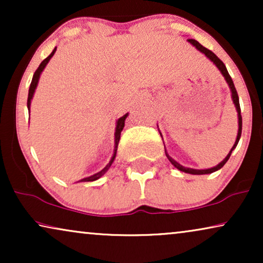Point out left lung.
Segmentation results:
<instances>
[{"instance_id":"8db88e82","label":"left lung","mask_w":263,"mask_h":263,"mask_svg":"<svg viewBox=\"0 0 263 263\" xmlns=\"http://www.w3.org/2000/svg\"><path fill=\"white\" fill-rule=\"evenodd\" d=\"M188 42H189L190 44H192L193 46H195V48H196L197 50H199L200 52H202L203 55L206 56L207 59L211 61V62H213L214 66L218 68L219 71H220L222 77H224L225 81H226V84L229 85V88H230V91H231V98H232V102H233V104H235V107H236V110H237V116H238V133H237V138H236L235 145L232 146L231 151H230L228 156L225 157V159L222 160V161H220V163H219L218 165H215V166L211 167V168H204V170H197V168L185 167V166H183V165H181V164H179V163H177V161H176L175 159H172V158H171L170 156H168V153L166 152V149H165V154H166L167 159L170 160V163H171L172 165H174V166H175L176 168H178L179 171H182V172H185V174H190V175H208V174H212V172H215V171L220 170V168H221L222 166H224V165L226 164V161L229 160L230 156H231L232 151L236 148L237 143H238L239 139H240V135H242V116H240L239 98H238V95H237L236 87H235V85H233V81H232V79H231V77H230V74H229L228 69H226L225 64L221 62V60H220V59H218V56L215 55L214 52H212L211 50H208V49L204 48V46L201 45L199 42L195 41V39H188ZM159 133H160V132H159ZM160 135H161V133H160Z\"/></svg>"}]
</instances>
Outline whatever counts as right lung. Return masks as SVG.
Segmentation results:
<instances>
[{
    "label": "right lung",
    "mask_w": 263,
    "mask_h": 263,
    "mask_svg": "<svg viewBox=\"0 0 263 263\" xmlns=\"http://www.w3.org/2000/svg\"><path fill=\"white\" fill-rule=\"evenodd\" d=\"M56 52V48L52 50V52L50 53V55L46 57V59L43 61V62L39 64L38 69L34 71L33 74V78H32V81H31V85H30V89H28V98H27V109H28V112H30V109H31V100L33 98L34 96V92H35V88H37L38 86V81H39V78H41V74L43 73V70H44V68L46 67V64L49 63V61L51 60V57L55 55ZM128 117V114L123 115V116L118 118L116 121V128H115V148H114V154L112 157H111V159L109 161V164L106 165L105 167L103 168V170H100L99 172H97V174L89 176V177H86V178H82L80 179L79 182H93V181H97V179H99L102 177L103 175L106 174V171L109 170L111 165H112L115 158H116V153H117V147H118V142H120V139H121V132L123 130L124 128V122H125V118Z\"/></svg>",
    "instance_id": "obj_1"
}]
</instances>
